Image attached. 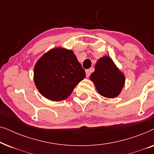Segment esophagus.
<instances>
[{
	"label": "esophagus",
	"instance_id": "obj_1",
	"mask_svg": "<svg viewBox=\"0 0 154 154\" xmlns=\"http://www.w3.org/2000/svg\"><path fill=\"white\" fill-rule=\"evenodd\" d=\"M90 73H91V70L90 69H88V70L85 71V73H86V76L89 77L90 75Z\"/></svg>",
	"mask_w": 154,
	"mask_h": 154
}]
</instances>
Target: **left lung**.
Segmentation results:
<instances>
[{
	"mask_svg": "<svg viewBox=\"0 0 154 154\" xmlns=\"http://www.w3.org/2000/svg\"><path fill=\"white\" fill-rule=\"evenodd\" d=\"M90 79L95 85L98 93L106 98L119 96L125 83L124 73L108 56H103L97 60Z\"/></svg>",
	"mask_w": 154,
	"mask_h": 154,
	"instance_id": "obj_1",
	"label": "left lung"
}]
</instances>
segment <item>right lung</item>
Here are the masks:
<instances>
[{
	"label": "right lung",
	"mask_w": 154,
	"mask_h": 154,
	"mask_svg": "<svg viewBox=\"0 0 154 154\" xmlns=\"http://www.w3.org/2000/svg\"><path fill=\"white\" fill-rule=\"evenodd\" d=\"M85 70L73 50L53 48L35 63L33 81L40 93L53 102L64 100L85 78Z\"/></svg>",
	"instance_id": "add662e5"
}]
</instances>
